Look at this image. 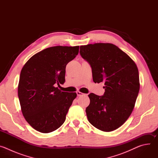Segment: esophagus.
<instances>
[{
    "label": "esophagus",
    "mask_w": 158,
    "mask_h": 158,
    "mask_svg": "<svg viewBox=\"0 0 158 158\" xmlns=\"http://www.w3.org/2000/svg\"><path fill=\"white\" fill-rule=\"evenodd\" d=\"M76 94H77V96H83V95L84 94L81 93L80 91H77V92H76Z\"/></svg>",
    "instance_id": "34e87169"
}]
</instances>
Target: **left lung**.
<instances>
[{
	"label": "left lung",
	"instance_id": "8db88e82",
	"mask_svg": "<svg viewBox=\"0 0 158 158\" xmlns=\"http://www.w3.org/2000/svg\"><path fill=\"white\" fill-rule=\"evenodd\" d=\"M79 53L91 67L93 81L104 82L105 85L103 96L88 95V121L102 131H114L129 118L138 98L140 86L137 65L112 44L81 46Z\"/></svg>",
	"mask_w": 158,
	"mask_h": 158
}]
</instances>
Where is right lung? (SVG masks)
I'll list each match as a JSON object with an SVG mask.
<instances>
[{"label":"right lung","instance_id":"right-lung-1","mask_svg":"<svg viewBox=\"0 0 158 158\" xmlns=\"http://www.w3.org/2000/svg\"><path fill=\"white\" fill-rule=\"evenodd\" d=\"M79 46H54L35 54L22 67L18 85L22 112L36 131L49 133L60 127L76 98L62 92L65 67L79 53Z\"/></svg>","mask_w":158,"mask_h":158}]
</instances>
